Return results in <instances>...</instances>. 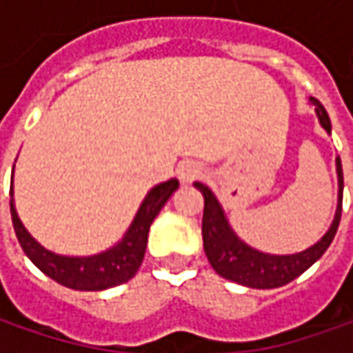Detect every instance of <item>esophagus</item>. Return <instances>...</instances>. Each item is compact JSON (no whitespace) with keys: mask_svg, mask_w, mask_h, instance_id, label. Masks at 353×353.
<instances>
[{"mask_svg":"<svg viewBox=\"0 0 353 353\" xmlns=\"http://www.w3.org/2000/svg\"><path fill=\"white\" fill-rule=\"evenodd\" d=\"M204 167L198 163V161H183L176 169V174L183 183H192V181H198L204 176Z\"/></svg>","mask_w":353,"mask_h":353,"instance_id":"esophagus-1","label":"esophagus"}]
</instances>
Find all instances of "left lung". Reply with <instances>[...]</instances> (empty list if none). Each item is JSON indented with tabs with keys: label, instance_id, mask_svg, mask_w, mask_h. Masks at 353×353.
<instances>
[{
	"label": "left lung",
	"instance_id": "obj_1",
	"mask_svg": "<svg viewBox=\"0 0 353 353\" xmlns=\"http://www.w3.org/2000/svg\"><path fill=\"white\" fill-rule=\"evenodd\" d=\"M310 102L316 110V116L322 128L328 133L332 131L330 117L326 114L324 105L310 98ZM336 172H338V208L330 225V230L322 236L320 241L310 245L308 250L292 255H269L263 251H257L243 243L230 228L225 214L206 184L194 183L198 190L204 196V216H202V239H204V251L206 257L214 267V271L220 277L234 281L239 285H245L251 289H275L291 283L292 279L303 275L312 263H316L324 251L330 248L334 236L340 225L342 216V192H344V172L340 157L336 159Z\"/></svg>",
	"mask_w": 353,
	"mask_h": 353
}]
</instances>
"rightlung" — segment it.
<instances>
[{
	"instance_id": "1",
	"label": "right lung",
	"mask_w": 353,
	"mask_h": 353,
	"mask_svg": "<svg viewBox=\"0 0 353 353\" xmlns=\"http://www.w3.org/2000/svg\"><path fill=\"white\" fill-rule=\"evenodd\" d=\"M176 188H179L176 179H170L167 183L157 184L155 188H151L141 202L125 236L121 237V241H117L114 248L102 251L98 255H90V257H66V255L52 253L45 250L25 230L15 210V202H13V176H11V190H9V196H11L9 206H11V220H13V228H15L21 248L45 275L74 291H103V289L125 283L137 273L145 257L149 228Z\"/></svg>"
}]
</instances>
